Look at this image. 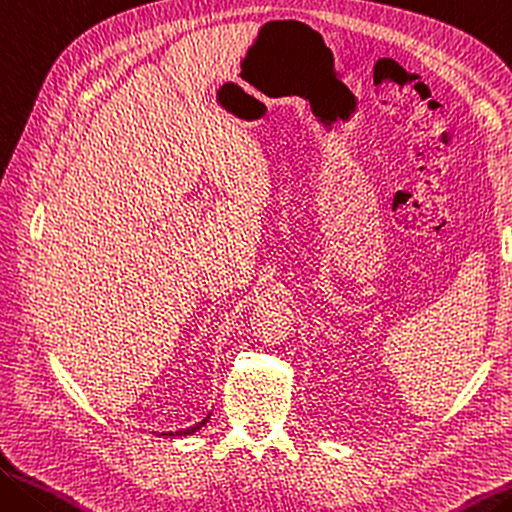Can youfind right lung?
Here are the masks:
<instances>
[{
  "label": "right lung",
  "mask_w": 512,
  "mask_h": 512,
  "mask_svg": "<svg viewBox=\"0 0 512 512\" xmlns=\"http://www.w3.org/2000/svg\"><path fill=\"white\" fill-rule=\"evenodd\" d=\"M211 415L213 413H208L204 420L201 422H197V424H192V426H188V429H179V431H163V433H158V435H163V438H174V435H190V433H197L201 426H206V422L211 420Z\"/></svg>",
  "instance_id": "obj_1"
}]
</instances>
